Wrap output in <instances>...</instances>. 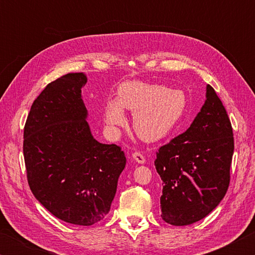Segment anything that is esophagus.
I'll return each mask as SVG.
<instances>
[{
	"mask_svg": "<svg viewBox=\"0 0 255 255\" xmlns=\"http://www.w3.org/2000/svg\"><path fill=\"white\" fill-rule=\"evenodd\" d=\"M132 158L135 159L137 163H139V164H144L145 163V157L143 156V154H141L140 152L132 153Z\"/></svg>",
	"mask_w": 255,
	"mask_h": 255,
	"instance_id": "obj_1",
	"label": "esophagus"
}]
</instances>
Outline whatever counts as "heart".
<instances>
[{
  "label": "heart",
  "mask_w": 255,
  "mask_h": 255,
  "mask_svg": "<svg viewBox=\"0 0 255 255\" xmlns=\"http://www.w3.org/2000/svg\"><path fill=\"white\" fill-rule=\"evenodd\" d=\"M124 108L133 112V127L144 140L157 141L173 132L183 122L188 98L182 90L131 81L119 86L118 99H111L105 108V119L110 127L126 123Z\"/></svg>",
  "instance_id": "1"
}]
</instances>
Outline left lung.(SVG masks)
Wrapping results in <instances>:
<instances>
[{
    "mask_svg": "<svg viewBox=\"0 0 255 255\" xmlns=\"http://www.w3.org/2000/svg\"><path fill=\"white\" fill-rule=\"evenodd\" d=\"M233 153L230 118L208 84L206 101L190 127L156 153L163 221L184 226L209 215L226 195Z\"/></svg>",
    "mask_w": 255,
    "mask_h": 255,
    "instance_id": "left-lung-1",
    "label": "left lung"
}]
</instances>
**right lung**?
Instances as JSON below:
<instances>
[{
  "label": "right lung",
  "instance_id": "obj_1",
  "mask_svg": "<svg viewBox=\"0 0 255 255\" xmlns=\"http://www.w3.org/2000/svg\"><path fill=\"white\" fill-rule=\"evenodd\" d=\"M83 73L51 82L33 101L23 131L29 187L45 208L74 225H93L109 213L126 156L92 136L82 99Z\"/></svg>",
  "mask_w": 255,
  "mask_h": 255
}]
</instances>
